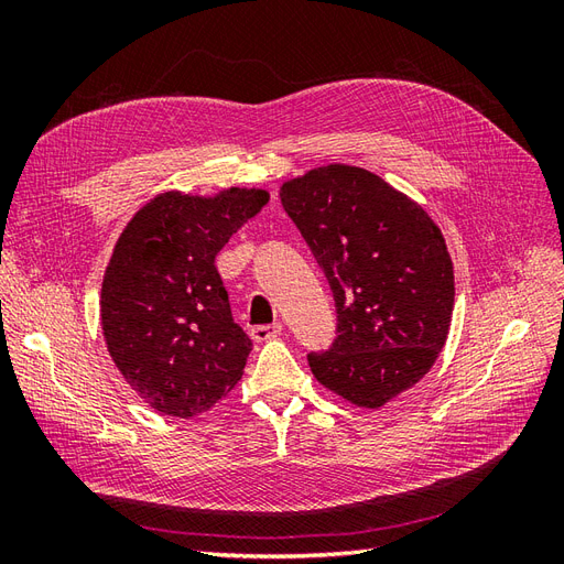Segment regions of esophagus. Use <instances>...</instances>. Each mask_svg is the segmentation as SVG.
I'll list each match as a JSON object with an SVG mask.
<instances>
[{
	"instance_id": "34e87169",
	"label": "esophagus",
	"mask_w": 564,
	"mask_h": 564,
	"mask_svg": "<svg viewBox=\"0 0 564 564\" xmlns=\"http://www.w3.org/2000/svg\"><path fill=\"white\" fill-rule=\"evenodd\" d=\"M280 332H282V324L280 322H275V324H256V327L249 329L251 338L259 340V344H263V340L275 338Z\"/></svg>"
}]
</instances>
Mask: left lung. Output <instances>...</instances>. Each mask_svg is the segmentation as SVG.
<instances>
[{
	"instance_id": "left-lung-1",
	"label": "left lung",
	"mask_w": 564,
	"mask_h": 564,
	"mask_svg": "<svg viewBox=\"0 0 564 564\" xmlns=\"http://www.w3.org/2000/svg\"><path fill=\"white\" fill-rule=\"evenodd\" d=\"M282 207L329 282L336 338L308 352L315 379L377 409L429 371L454 311V268L416 202L360 166L329 164L282 185Z\"/></svg>"
}]
</instances>
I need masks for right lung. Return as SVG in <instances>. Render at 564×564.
Listing matches in <instances>:
<instances>
[{
  "label": "right lung",
  "mask_w": 564,
  "mask_h": 564,
  "mask_svg": "<svg viewBox=\"0 0 564 564\" xmlns=\"http://www.w3.org/2000/svg\"><path fill=\"white\" fill-rule=\"evenodd\" d=\"M268 204L265 191L164 193L117 240L100 289L108 352L166 416L207 412L242 379L251 338L232 319L216 253Z\"/></svg>",
  "instance_id": "add662e5"
}]
</instances>
